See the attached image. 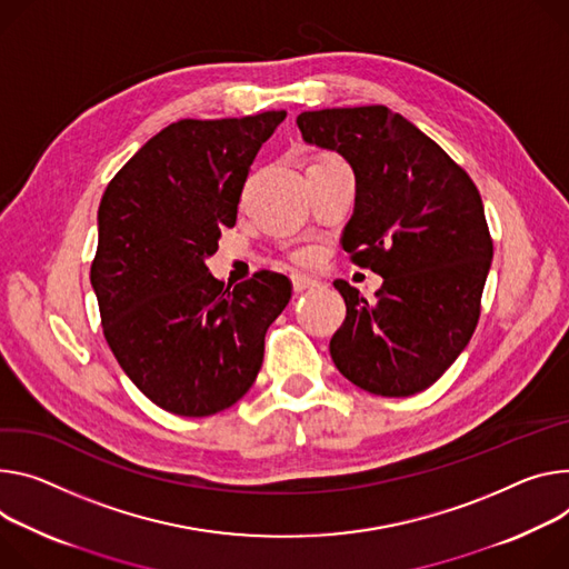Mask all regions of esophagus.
<instances>
[{
	"label": "esophagus",
	"mask_w": 569,
	"mask_h": 569,
	"mask_svg": "<svg viewBox=\"0 0 569 569\" xmlns=\"http://www.w3.org/2000/svg\"><path fill=\"white\" fill-rule=\"evenodd\" d=\"M316 286H318V281L311 279V277H306V274H292V288H295V292H303V290L316 288Z\"/></svg>",
	"instance_id": "esophagus-1"
}]
</instances>
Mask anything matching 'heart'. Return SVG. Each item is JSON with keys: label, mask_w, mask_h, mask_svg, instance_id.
<instances>
[{"label": "heart", "mask_w": 569, "mask_h": 569, "mask_svg": "<svg viewBox=\"0 0 569 569\" xmlns=\"http://www.w3.org/2000/svg\"><path fill=\"white\" fill-rule=\"evenodd\" d=\"M316 258H318V251H316V249H299V251L295 253V261L301 263V266L316 263Z\"/></svg>", "instance_id": "heart-1"}]
</instances>
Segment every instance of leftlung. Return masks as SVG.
Segmentation results:
<instances>
[{
  "label": "left lung",
  "instance_id": "8db88e82",
  "mask_svg": "<svg viewBox=\"0 0 569 569\" xmlns=\"http://www.w3.org/2000/svg\"><path fill=\"white\" fill-rule=\"evenodd\" d=\"M303 142L338 151L356 177L342 233L351 261L383 277L370 303L333 281L347 318L329 351L353 386L408 397L468 347L492 263L483 201L440 144L388 107L303 111Z\"/></svg>",
  "mask_w": 569,
  "mask_h": 569
}]
</instances>
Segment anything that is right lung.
<instances>
[{"label":"right lung","instance_id":"obj_1","mask_svg":"<svg viewBox=\"0 0 569 569\" xmlns=\"http://www.w3.org/2000/svg\"><path fill=\"white\" fill-rule=\"evenodd\" d=\"M286 120L268 111L179 120L107 186L90 283L120 368L163 410L206 418L233 406L263 366L288 277L261 270L224 288L206 258L233 227L258 149Z\"/></svg>","mask_w":569,"mask_h":569}]
</instances>
